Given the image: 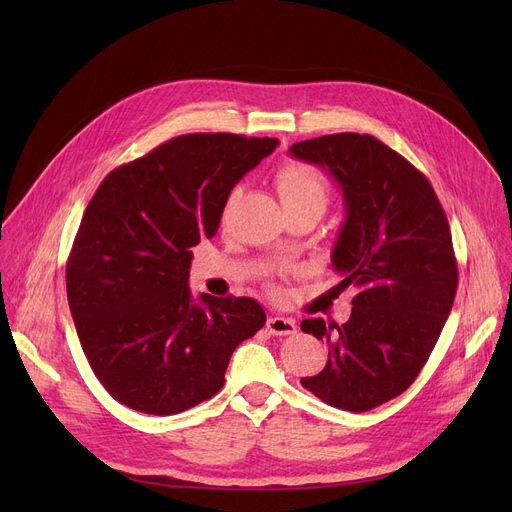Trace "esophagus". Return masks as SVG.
I'll return each mask as SVG.
<instances>
[{
    "instance_id": "1",
    "label": "esophagus",
    "mask_w": 512,
    "mask_h": 512,
    "mask_svg": "<svg viewBox=\"0 0 512 512\" xmlns=\"http://www.w3.org/2000/svg\"><path fill=\"white\" fill-rule=\"evenodd\" d=\"M267 330L276 336H290L297 332V324L290 317H282V315H272L267 319Z\"/></svg>"
}]
</instances>
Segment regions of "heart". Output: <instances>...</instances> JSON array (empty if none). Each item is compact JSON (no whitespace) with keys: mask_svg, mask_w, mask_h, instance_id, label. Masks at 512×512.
I'll return each instance as SVG.
<instances>
[{"mask_svg":"<svg viewBox=\"0 0 512 512\" xmlns=\"http://www.w3.org/2000/svg\"><path fill=\"white\" fill-rule=\"evenodd\" d=\"M276 188L284 207H313L324 211L330 199L326 176L317 168L297 164V161H290L280 168L276 174Z\"/></svg>","mask_w":512,"mask_h":512,"instance_id":"heart-1","label":"heart"}]
</instances>
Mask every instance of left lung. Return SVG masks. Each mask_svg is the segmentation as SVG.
Wrapping results in <instances>:
<instances>
[{
	"label": "left lung",
	"mask_w": 512,
	"mask_h": 512,
	"mask_svg": "<svg viewBox=\"0 0 512 512\" xmlns=\"http://www.w3.org/2000/svg\"><path fill=\"white\" fill-rule=\"evenodd\" d=\"M290 155L342 188L332 265L340 286L359 290L346 324H301L330 348L326 367L301 384L330 407L365 413L405 392L440 338L459 284L450 226L429 180L371 134H326Z\"/></svg>",
	"instance_id": "8db88e82"
}]
</instances>
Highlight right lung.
<instances>
[{
	"label": "right lung",
	"instance_id": "1",
	"mask_svg": "<svg viewBox=\"0 0 512 512\" xmlns=\"http://www.w3.org/2000/svg\"><path fill=\"white\" fill-rule=\"evenodd\" d=\"M278 139L182 134L107 174L80 220L66 290L80 346L103 388L147 415L218 394L234 348L265 324L249 297L188 288L191 247L218 232L236 182Z\"/></svg>",
	"mask_w": 512,
	"mask_h": 512
}]
</instances>
